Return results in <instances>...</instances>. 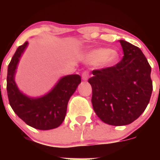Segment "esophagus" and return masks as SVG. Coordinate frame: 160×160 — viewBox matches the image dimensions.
I'll use <instances>...</instances> for the list:
<instances>
[{
	"label": "esophagus",
	"instance_id": "obj_1",
	"mask_svg": "<svg viewBox=\"0 0 160 160\" xmlns=\"http://www.w3.org/2000/svg\"><path fill=\"white\" fill-rule=\"evenodd\" d=\"M82 78L83 81H87V79L89 78V73L88 71H84L82 74Z\"/></svg>",
	"mask_w": 160,
	"mask_h": 160
}]
</instances>
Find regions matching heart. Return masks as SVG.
Returning <instances> with one entry per match:
<instances>
[{"mask_svg":"<svg viewBox=\"0 0 160 160\" xmlns=\"http://www.w3.org/2000/svg\"><path fill=\"white\" fill-rule=\"evenodd\" d=\"M119 58V53L115 49H107L104 48L93 49L86 55V61L90 63H98L104 68L114 66Z\"/></svg>","mask_w":160,"mask_h":160,"instance_id":"heart-1","label":"heart"}]
</instances>
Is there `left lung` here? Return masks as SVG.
Returning a JSON list of instances; mask_svg holds the SVG:
<instances>
[{"label":"left lung","mask_w":160,"mask_h":160,"mask_svg":"<svg viewBox=\"0 0 160 160\" xmlns=\"http://www.w3.org/2000/svg\"><path fill=\"white\" fill-rule=\"evenodd\" d=\"M119 42L124 54L122 61L112 67L93 70L88 80L94 112L112 126L136 120L148 107L153 90L152 68L142 50L124 40Z\"/></svg>","instance_id":"8db88e82"}]
</instances>
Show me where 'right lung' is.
<instances>
[{
	"label": "right lung",
	"instance_id": "right-lung-1",
	"mask_svg": "<svg viewBox=\"0 0 160 160\" xmlns=\"http://www.w3.org/2000/svg\"><path fill=\"white\" fill-rule=\"evenodd\" d=\"M25 42L17 49L8 66L7 94L13 111L27 125L38 130L58 128L64 121L68 102L81 83L78 74L61 78L54 87L44 95L32 98L22 92L15 82L18 63L27 48Z\"/></svg>",
	"mask_w": 160,
	"mask_h": 160
}]
</instances>
